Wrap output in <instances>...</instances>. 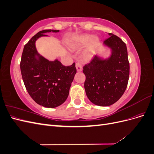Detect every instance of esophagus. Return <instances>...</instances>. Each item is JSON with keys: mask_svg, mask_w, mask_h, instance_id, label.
<instances>
[{"mask_svg": "<svg viewBox=\"0 0 154 154\" xmlns=\"http://www.w3.org/2000/svg\"><path fill=\"white\" fill-rule=\"evenodd\" d=\"M76 67L78 71H82V65L80 62L76 63Z\"/></svg>", "mask_w": 154, "mask_h": 154, "instance_id": "obj_1", "label": "esophagus"}]
</instances>
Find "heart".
<instances>
[{"label": "heart", "mask_w": 154, "mask_h": 154, "mask_svg": "<svg viewBox=\"0 0 154 154\" xmlns=\"http://www.w3.org/2000/svg\"><path fill=\"white\" fill-rule=\"evenodd\" d=\"M88 43V47L85 52V58L88 59L92 57L94 53V51L97 48L99 44V40L96 37L92 38V36L91 35L85 34L78 36L76 38L75 42L74 44V46L76 48H82L87 45Z\"/></svg>", "instance_id": "heart-1"}]
</instances>
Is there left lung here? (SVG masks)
<instances>
[{"label": "left lung", "instance_id": "left-lung-1", "mask_svg": "<svg viewBox=\"0 0 154 154\" xmlns=\"http://www.w3.org/2000/svg\"><path fill=\"white\" fill-rule=\"evenodd\" d=\"M109 35L104 44L112 49L110 57L101 60L96 55L83 67L87 96L101 106L111 105L119 100L127 88L130 74L125 43L116 35Z\"/></svg>", "mask_w": 154, "mask_h": 154}]
</instances>
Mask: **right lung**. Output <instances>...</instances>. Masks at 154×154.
Here are the masks:
<instances>
[{
    "label": "right lung",
    "mask_w": 154,
    "mask_h": 154,
    "mask_svg": "<svg viewBox=\"0 0 154 154\" xmlns=\"http://www.w3.org/2000/svg\"><path fill=\"white\" fill-rule=\"evenodd\" d=\"M49 32L59 30L40 31L24 45L20 67L24 85L32 99L40 105L54 108L67 100L76 69L75 63L64 66L58 60L51 62L37 53L36 40Z\"/></svg>",
    "instance_id": "right-lung-1"
}]
</instances>
